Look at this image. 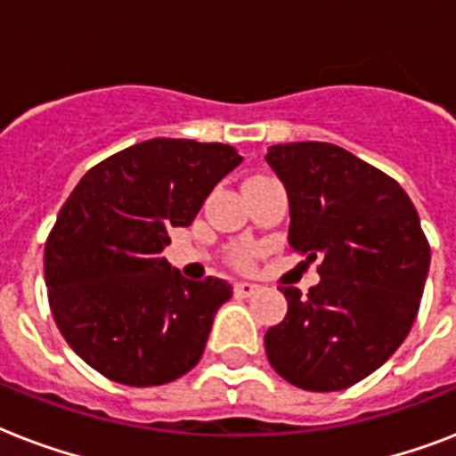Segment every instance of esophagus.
Here are the masks:
<instances>
[{"instance_id": "obj_1", "label": "esophagus", "mask_w": 456, "mask_h": 456, "mask_svg": "<svg viewBox=\"0 0 456 456\" xmlns=\"http://www.w3.org/2000/svg\"><path fill=\"white\" fill-rule=\"evenodd\" d=\"M236 296H241V298H250V296H256L260 291V286L253 284V281H236L234 284Z\"/></svg>"}]
</instances>
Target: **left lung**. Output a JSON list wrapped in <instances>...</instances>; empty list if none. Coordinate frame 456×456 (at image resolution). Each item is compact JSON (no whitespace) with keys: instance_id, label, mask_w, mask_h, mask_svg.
<instances>
[{"instance_id":"obj_1","label":"left lung","mask_w":456,"mask_h":456,"mask_svg":"<svg viewBox=\"0 0 456 456\" xmlns=\"http://www.w3.org/2000/svg\"><path fill=\"white\" fill-rule=\"evenodd\" d=\"M289 196V246L322 260L307 296L281 286L289 312L265 333L281 379L314 393L354 386L407 338L431 265L417 208L386 172L326 142L270 146Z\"/></svg>"}]
</instances>
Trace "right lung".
<instances>
[{
	"label": "right lung",
	"instance_id": "obj_1",
	"mask_svg": "<svg viewBox=\"0 0 456 456\" xmlns=\"http://www.w3.org/2000/svg\"><path fill=\"white\" fill-rule=\"evenodd\" d=\"M241 160L229 144L149 139L94 165L68 196L45 248L49 305L99 374L146 388L199 364L232 286L189 281L163 248Z\"/></svg>",
	"mask_w": 456,
	"mask_h": 456
}]
</instances>
